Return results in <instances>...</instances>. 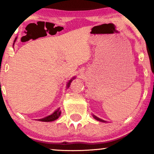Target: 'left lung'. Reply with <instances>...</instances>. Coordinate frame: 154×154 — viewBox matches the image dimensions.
<instances>
[{"mask_svg": "<svg viewBox=\"0 0 154 154\" xmlns=\"http://www.w3.org/2000/svg\"><path fill=\"white\" fill-rule=\"evenodd\" d=\"M93 118H94L95 119H96L97 121H99V122H107L106 121H105V120H103V119H100V118H98V116H95L94 114H93Z\"/></svg>", "mask_w": 154, "mask_h": 154, "instance_id": "1", "label": "left lung"}]
</instances>
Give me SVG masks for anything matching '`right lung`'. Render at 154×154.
<instances>
[{
  "instance_id": "right-lung-1",
  "label": "right lung",
  "mask_w": 154,
  "mask_h": 154,
  "mask_svg": "<svg viewBox=\"0 0 154 154\" xmlns=\"http://www.w3.org/2000/svg\"><path fill=\"white\" fill-rule=\"evenodd\" d=\"M17 38H16L15 40H14V43H15V41H16V40H17ZM74 79H75V77H72V79H71L69 81L68 83H67V85H66L67 88L69 87L70 85H71L72 81ZM61 110H60V108H59V109H56V110L52 114H51V115H49V116H45V117L43 118V119H39L38 121H40V122H48L55 121V120L57 119L58 118H59V116H61Z\"/></svg>"
}]
</instances>
